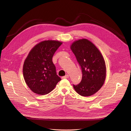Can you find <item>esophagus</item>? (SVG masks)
Returning <instances> with one entry per match:
<instances>
[{"instance_id":"1","label":"esophagus","mask_w":131,"mask_h":131,"mask_svg":"<svg viewBox=\"0 0 131 131\" xmlns=\"http://www.w3.org/2000/svg\"><path fill=\"white\" fill-rule=\"evenodd\" d=\"M62 78V79H68V78H69V75H65V76L63 77Z\"/></svg>"}]
</instances>
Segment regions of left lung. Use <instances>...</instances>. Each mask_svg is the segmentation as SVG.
Masks as SVG:
<instances>
[{
  "mask_svg": "<svg viewBox=\"0 0 131 131\" xmlns=\"http://www.w3.org/2000/svg\"><path fill=\"white\" fill-rule=\"evenodd\" d=\"M70 49L82 74L81 82L73 85L74 88L81 96H90L96 93L104 84L106 77L104 59L96 46L88 39L75 41Z\"/></svg>",
  "mask_w": 131,
  "mask_h": 131,
  "instance_id": "obj_1",
  "label": "left lung"
}]
</instances>
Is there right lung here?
I'll return each mask as SVG.
<instances>
[{"mask_svg":"<svg viewBox=\"0 0 131 131\" xmlns=\"http://www.w3.org/2000/svg\"><path fill=\"white\" fill-rule=\"evenodd\" d=\"M62 43L55 40L42 41L35 45L28 55L23 67V77L33 92L46 94L61 80L57 75L52 57Z\"/></svg>","mask_w":131,"mask_h":131,"instance_id":"right-lung-1","label":"right lung"}]
</instances>
